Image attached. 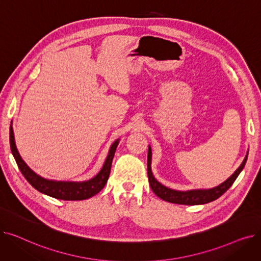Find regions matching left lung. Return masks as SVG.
<instances>
[{
  "mask_svg": "<svg viewBox=\"0 0 261 261\" xmlns=\"http://www.w3.org/2000/svg\"><path fill=\"white\" fill-rule=\"evenodd\" d=\"M249 152H246V155L241 163V165L236 169V171L232 173L226 181L221 183L213 188L208 189H190V190H175L165 185L161 184L152 173L151 170V160H152V151L151 147L148 146V158H147V172H148V180L150 187H151L153 193L164 201H167L170 203L175 204H183V205H200V204H206L214 200H217L219 197H221L225 191L232 185L237 179L239 173L242 171L246 160H248Z\"/></svg>",
  "mask_w": 261,
  "mask_h": 261,
  "instance_id": "obj_1",
  "label": "left lung"
}]
</instances>
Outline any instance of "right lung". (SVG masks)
<instances>
[{
  "label": "right lung",
  "mask_w": 261,
  "mask_h": 261,
  "mask_svg": "<svg viewBox=\"0 0 261 261\" xmlns=\"http://www.w3.org/2000/svg\"><path fill=\"white\" fill-rule=\"evenodd\" d=\"M12 123V122H11ZM9 141H10V149L13 158H15L18 167L25 179L27 180L35 189L40 193L46 196H49L55 199L66 200V201H77V200H86L95 195H97L99 191L105 187L108 182L110 171H111L112 161L114 158V153L119 143V139H117L109 149L108 155L102 165L100 171L96 174L92 179L82 182H72V181H55L48 180L45 177L37 174L34 170L30 168V166L23 161L21 158L15 141V135H13V129L10 125L9 129Z\"/></svg>",
  "instance_id": "obj_1"
}]
</instances>
